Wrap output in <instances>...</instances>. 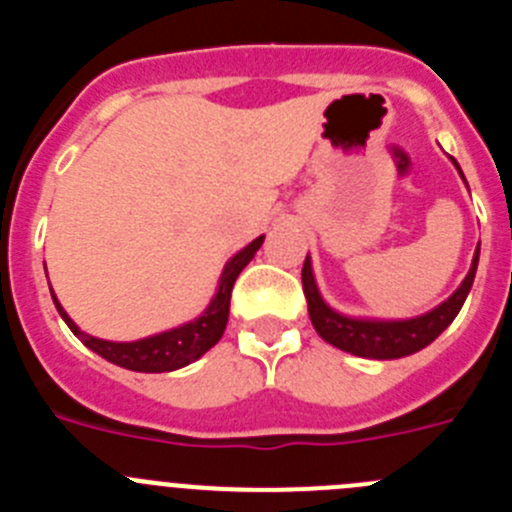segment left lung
<instances>
[{
  "label": "left lung",
  "mask_w": 512,
  "mask_h": 512,
  "mask_svg": "<svg viewBox=\"0 0 512 512\" xmlns=\"http://www.w3.org/2000/svg\"><path fill=\"white\" fill-rule=\"evenodd\" d=\"M454 161V158H451ZM456 171L461 174L459 164L454 161ZM464 179V174H461ZM467 184V179H464ZM479 264V246L474 251L472 266H469L467 277L459 284L454 295L449 300H443L433 310L415 315V318H402V320H382V318H356V315H346L338 312L336 307H330L328 302L320 295L315 274H312V261L307 253L305 266H302V289L307 297V312H310L312 328L318 330V336L328 341L330 346L348 351V354L361 356V359H402L410 356L428 343L436 341L443 330L454 323L459 315L461 305L467 300L469 289L474 284V274H477Z\"/></svg>",
  "instance_id": "obj_1"
}]
</instances>
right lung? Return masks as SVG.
Wrapping results in <instances>:
<instances>
[{
    "label": "right lung",
    "instance_id": "right-lung-1",
    "mask_svg": "<svg viewBox=\"0 0 512 512\" xmlns=\"http://www.w3.org/2000/svg\"><path fill=\"white\" fill-rule=\"evenodd\" d=\"M264 243V235H259L256 241L248 243L246 248L235 253L233 259H228L223 274H220V282H217L215 295L207 302L205 310L197 315L189 323L176 325V328L164 330V333H153L148 338H138V341H104V338L89 336L74 320L69 318V312L63 310L58 297L53 295V305H56L58 315L66 320V325L71 328L76 338L87 348H92L94 354H99L102 359H107L110 364L122 366V369H130V372H146V374H161V372H174V369H182V366L192 364L200 356H205L212 346H215L225 333V325H228L230 315V292H233V284L238 279L243 269H246L248 261L256 256V251Z\"/></svg>",
    "mask_w": 512,
    "mask_h": 512
}]
</instances>
